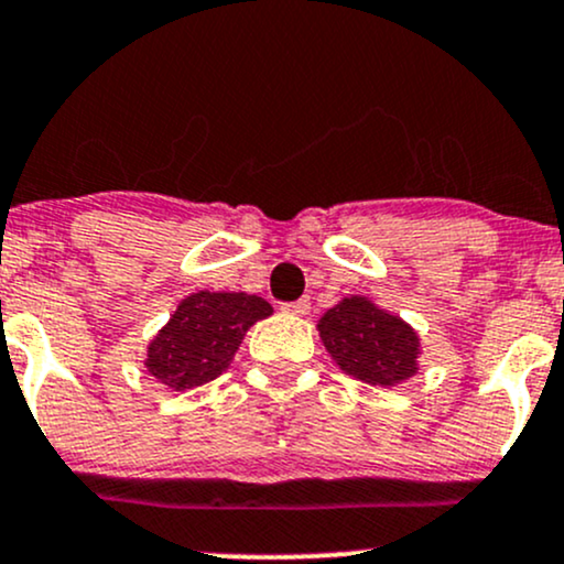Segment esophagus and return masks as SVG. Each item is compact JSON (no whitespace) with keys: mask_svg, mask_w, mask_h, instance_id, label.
<instances>
[{"mask_svg":"<svg viewBox=\"0 0 564 564\" xmlns=\"http://www.w3.org/2000/svg\"><path fill=\"white\" fill-rule=\"evenodd\" d=\"M281 310H283V313L296 315V318H302V315L310 313V300H307V296H302V300H296V302L281 304Z\"/></svg>","mask_w":564,"mask_h":564,"instance_id":"obj_1","label":"esophagus"}]
</instances>
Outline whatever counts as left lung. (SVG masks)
I'll use <instances>...</instances> for the list:
<instances>
[{"mask_svg": "<svg viewBox=\"0 0 564 564\" xmlns=\"http://www.w3.org/2000/svg\"><path fill=\"white\" fill-rule=\"evenodd\" d=\"M318 332L336 366L366 384L394 387L419 371V334L368 296L334 304L318 321Z\"/></svg>", "mask_w": 564, "mask_h": 564, "instance_id": "1", "label": "left lung"}]
</instances>
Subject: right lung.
<instances>
[{"label": "right lung", "mask_w": 564, "mask_h": 564, "mask_svg": "<svg viewBox=\"0 0 564 564\" xmlns=\"http://www.w3.org/2000/svg\"><path fill=\"white\" fill-rule=\"evenodd\" d=\"M273 315L270 302L243 291H196L148 345L145 368L166 390L185 392L230 366L246 332Z\"/></svg>", "instance_id": "obj_1"}]
</instances>
